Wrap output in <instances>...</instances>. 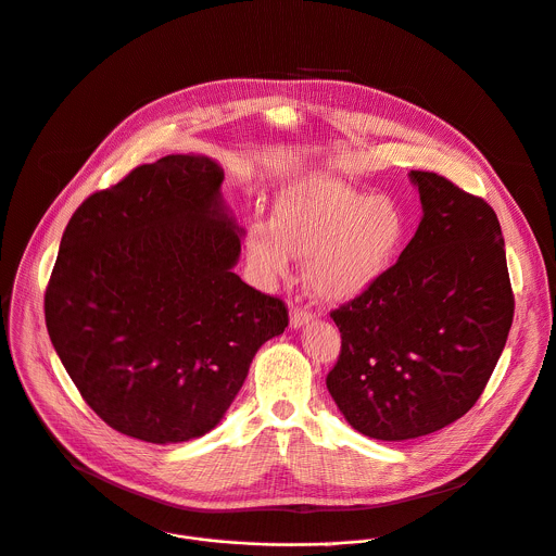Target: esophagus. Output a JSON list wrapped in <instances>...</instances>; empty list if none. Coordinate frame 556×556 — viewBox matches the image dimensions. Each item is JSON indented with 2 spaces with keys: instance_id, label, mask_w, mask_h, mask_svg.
Wrapping results in <instances>:
<instances>
[{
  "instance_id": "34e87169",
  "label": "esophagus",
  "mask_w": 556,
  "mask_h": 556,
  "mask_svg": "<svg viewBox=\"0 0 556 556\" xmlns=\"http://www.w3.org/2000/svg\"><path fill=\"white\" fill-rule=\"evenodd\" d=\"M313 321V313L304 311V308H292L290 311V328H304L306 324Z\"/></svg>"
}]
</instances>
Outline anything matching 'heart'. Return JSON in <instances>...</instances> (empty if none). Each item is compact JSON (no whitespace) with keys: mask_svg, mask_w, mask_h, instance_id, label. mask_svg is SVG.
Segmentation results:
<instances>
[{"mask_svg":"<svg viewBox=\"0 0 556 556\" xmlns=\"http://www.w3.org/2000/svg\"><path fill=\"white\" fill-rule=\"evenodd\" d=\"M406 235L408 222L394 199L317 173L281 190L275 224H252L245 252L264 281L283 279L292 257L311 260L313 294L324 304H345L390 273Z\"/></svg>","mask_w":556,"mask_h":556,"instance_id":"heart-1","label":"heart"}]
</instances>
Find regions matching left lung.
Masks as SVG:
<instances>
[{
  "mask_svg": "<svg viewBox=\"0 0 556 556\" xmlns=\"http://www.w3.org/2000/svg\"><path fill=\"white\" fill-rule=\"evenodd\" d=\"M421 222L368 292L330 313L341 355L326 386L345 421L406 441L462 419L506 345L515 296L494 211L437 173L410 170Z\"/></svg>",
  "mask_w": 556,
  "mask_h": 556,
  "instance_id": "1",
  "label": "left lung"
}]
</instances>
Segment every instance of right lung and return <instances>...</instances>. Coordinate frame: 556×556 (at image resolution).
I'll use <instances>...</instances> for the list:
<instances>
[{
    "label": "right lung",
    "instance_id": "1",
    "mask_svg": "<svg viewBox=\"0 0 556 556\" xmlns=\"http://www.w3.org/2000/svg\"><path fill=\"white\" fill-rule=\"evenodd\" d=\"M222 184L211 157H162L90 194L60 243L50 341L88 406L139 441L211 432L288 326L283 301L232 270L243 228Z\"/></svg>",
    "mask_w": 556,
    "mask_h": 556
}]
</instances>
